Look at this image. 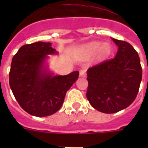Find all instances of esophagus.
Returning a JSON list of instances; mask_svg holds the SVG:
<instances>
[{
	"instance_id": "1",
	"label": "esophagus",
	"mask_w": 148,
	"mask_h": 148,
	"mask_svg": "<svg viewBox=\"0 0 148 148\" xmlns=\"http://www.w3.org/2000/svg\"><path fill=\"white\" fill-rule=\"evenodd\" d=\"M80 77H86V70L85 69L80 70Z\"/></svg>"
}]
</instances>
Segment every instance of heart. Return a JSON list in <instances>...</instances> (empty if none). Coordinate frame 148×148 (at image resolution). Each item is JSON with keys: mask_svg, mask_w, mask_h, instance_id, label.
Here are the masks:
<instances>
[{"mask_svg": "<svg viewBox=\"0 0 148 148\" xmlns=\"http://www.w3.org/2000/svg\"><path fill=\"white\" fill-rule=\"evenodd\" d=\"M81 50L87 57H91L95 53V58L100 60L106 58L110 53V47L108 43L101 45L98 41H92L84 45Z\"/></svg>", "mask_w": 148, "mask_h": 148, "instance_id": "heart-1", "label": "heart"}]
</instances>
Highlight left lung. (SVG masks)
I'll return each mask as SVG.
<instances>
[{"label": "left lung", "instance_id": "8db88e82", "mask_svg": "<svg viewBox=\"0 0 148 148\" xmlns=\"http://www.w3.org/2000/svg\"><path fill=\"white\" fill-rule=\"evenodd\" d=\"M112 40L118 47L114 58L87 71V98L95 109L105 114L118 112L131 105L142 79L138 52L126 41Z\"/></svg>", "mask_w": 148, "mask_h": 148}]
</instances>
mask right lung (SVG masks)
I'll return each instance as SVG.
<instances>
[{"mask_svg":"<svg viewBox=\"0 0 148 148\" xmlns=\"http://www.w3.org/2000/svg\"><path fill=\"white\" fill-rule=\"evenodd\" d=\"M51 43L22 46L13 57L9 83L20 106L36 117L53 114L61 108L66 93L77 80L78 71L55 75L48 68V55L57 54Z\"/></svg>","mask_w":148,"mask_h":148,"instance_id":"obj_1","label":"right lung"}]
</instances>
